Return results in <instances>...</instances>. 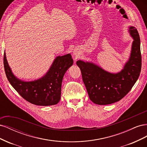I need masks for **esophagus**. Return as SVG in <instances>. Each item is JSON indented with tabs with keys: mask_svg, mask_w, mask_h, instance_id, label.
<instances>
[{
	"mask_svg": "<svg viewBox=\"0 0 147 147\" xmlns=\"http://www.w3.org/2000/svg\"><path fill=\"white\" fill-rule=\"evenodd\" d=\"M80 51H78L77 50H74V51H73V55L75 57H78L80 55Z\"/></svg>",
	"mask_w": 147,
	"mask_h": 147,
	"instance_id": "1",
	"label": "esophagus"
}]
</instances>
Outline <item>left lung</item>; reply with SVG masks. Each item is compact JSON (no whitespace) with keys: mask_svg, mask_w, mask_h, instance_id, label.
Returning <instances> with one entry per match:
<instances>
[{"mask_svg":"<svg viewBox=\"0 0 147 147\" xmlns=\"http://www.w3.org/2000/svg\"><path fill=\"white\" fill-rule=\"evenodd\" d=\"M128 31L134 40L129 58L120 72L111 73L92 62L77 61L89 97L96 104L108 105L120 100L139 77L142 66L140 37L134 26H129Z\"/></svg>","mask_w":147,"mask_h":147,"instance_id":"left-lung-1","label":"left lung"}]
</instances>
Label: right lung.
I'll return each mask as SVG.
<instances>
[{
    "mask_svg": "<svg viewBox=\"0 0 147 147\" xmlns=\"http://www.w3.org/2000/svg\"><path fill=\"white\" fill-rule=\"evenodd\" d=\"M73 64L70 54L58 56L43 77L34 81L26 82L13 74L7 62L5 52L3 56L5 74L11 86L26 100L41 106L55 105L59 102L64 75Z\"/></svg>",
    "mask_w": 147,
    "mask_h": 147,
    "instance_id": "right-lung-1",
    "label": "right lung"
}]
</instances>
